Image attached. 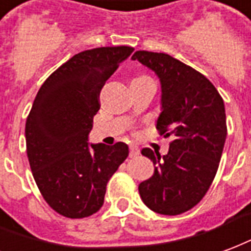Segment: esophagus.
<instances>
[{
    "label": "esophagus",
    "mask_w": 251,
    "mask_h": 251,
    "mask_svg": "<svg viewBox=\"0 0 251 251\" xmlns=\"http://www.w3.org/2000/svg\"><path fill=\"white\" fill-rule=\"evenodd\" d=\"M139 155H140V150H139L136 146H131V147H129V156H131V158H136Z\"/></svg>",
    "instance_id": "esophagus-1"
}]
</instances>
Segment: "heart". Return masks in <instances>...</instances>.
<instances>
[{"instance_id": "1", "label": "heart", "mask_w": 251, "mask_h": 251, "mask_svg": "<svg viewBox=\"0 0 251 251\" xmlns=\"http://www.w3.org/2000/svg\"><path fill=\"white\" fill-rule=\"evenodd\" d=\"M140 77H146V76H140Z\"/></svg>"}]
</instances>
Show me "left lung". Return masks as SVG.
Returning <instances> with one entry per match:
<instances>
[{
    "label": "left lung",
    "mask_w": 251,
    "mask_h": 251,
    "mask_svg": "<svg viewBox=\"0 0 251 251\" xmlns=\"http://www.w3.org/2000/svg\"><path fill=\"white\" fill-rule=\"evenodd\" d=\"M131 58L160 78L156 129L173 138L163 159L151 148L142 150L155 170L139 184V194L155 213L178 215L198 204L215 178L227 135L223 99L206 76L170 54L138 50Z\"/></svg>",
    "instance_id": "obj_1"
}]
</instances>
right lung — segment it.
I'll return each instance as SVG.
<instances>
[{
  "instance_id": "add662e5",
  "label": "right lung",
  "mask_w": 251,
  "mask_h": 251,
  "mask_svg": "<svg viewBox=\"0 0 251 251\" xmlns=\"http://www.w3.org/2000/svg\"><path fill=\"white\" fill-rule=\"evenodd\" d=\"M131 47H101L75 54L37 92L25 124L26 153L40 193L63 217L100 210L105 187L128 156L127 144H88L100 91Z\"/></svg>"
}]
</instances>
